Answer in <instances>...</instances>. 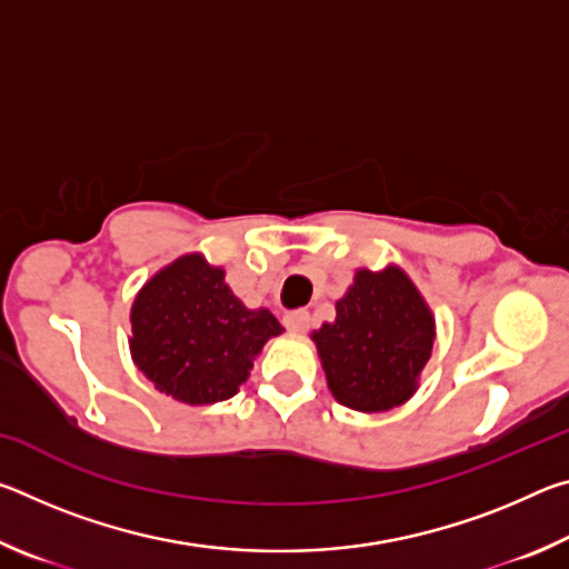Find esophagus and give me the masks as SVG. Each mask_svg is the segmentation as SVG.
Returning a JSON list of instances; mask_svg holds the SVG:
<instances>
[{"label":"esophagus","mask_w":569,"mask_h":569,"mask_svg":"<svg viewBox=\"0 0 569 569\" xmlns=\"http://www.w3.org/2000/svg\"><path fill=\"white\" fill-rule=\"evenodd\" d=\"M283 323L291 333H306L308 326H311V313H308V311H291V313L283 316Z\"/></svg>","instance_id":"34e87169"}]
</instances>
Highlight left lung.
<instances>
[{
  "instance_id": "obj_1",
  "label": "left lung",
  "mask_w": 569,
  "mask_h": 569,
  "mask_svg": "<svg viewBox=\"0 0 569 569\" xmlns=\"http://www.w3.org/2000/svg\"><path fill=\"white\" fill-rule=\"evenodd\" d=\"M311 339L336 401L363 413L389 411L419 389L435 346V316L399 266L359 268L336 301V321Z\"/></svg>"
}]
</instances>
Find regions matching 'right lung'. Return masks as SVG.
Returning <instances> with one entry per match:
<instances>
[{
	"instance_id": "1",
	"label": "right lung",
	"mask_w": 569,
	"mask_h": 569,
	"mask_svg": "<svg viewBox=\"0 0 569 569\" xmlns=\"http://www.w3.org/2000/svg\"><path fill=\"white\" fill-rule=\"evenodd\" d=\"M130 353L156 389L190 407L230 399L263 343L283 331L268 308L238 301L226 271L180 256L134 296Z\"/></svg>"
}]
</instances>
